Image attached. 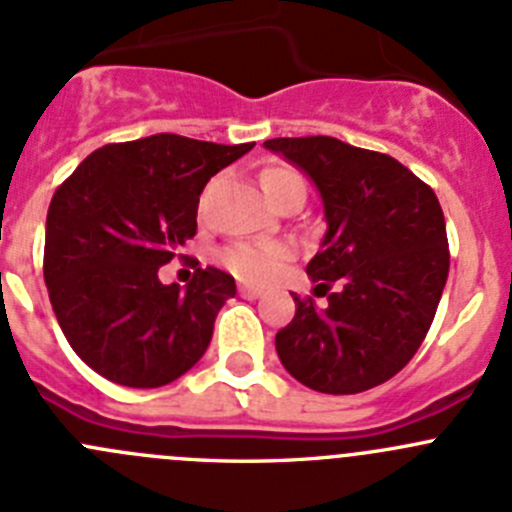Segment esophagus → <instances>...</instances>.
I'll list each match as a JSON object with an SVG mask.
<instances>
[{
    "instance_id": "1",
    "label": "esophagus",
    "mask_w": 512,
    "mask_h": 512,
    "mask_svg": "<svg viewBox=\"0 0 512 512\" xmlns=\"http://www.w3.org/2000/svg\"><path fill=\"white\" fill-rule=\"evenodd\" d=\"M238 294H241L243 299H259L261 294H264V289L251 287V284H241V287H238Z\"/></svg>"
}]
</instances>
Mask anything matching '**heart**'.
I'll list each match as a JSON object with an SVG mask.
<instances>
[{"label": "heart", "instance_id": "obj_1", "mask_svg": "<svg viewBox=\"0 0 512 512\" xmlns=\"http://www.w3.org/2000/svg\"><path fill=\"white\" fill-rule=\"evenodd\" d=\"M297 185H304V180L292 167H284V164H274L261 172V187L274 205ZM284 259H287V248L281 243H236L220 253V261L233 274L251 281H266L269 276H274Z\"/></svg>", "mask_w": 512, "mask_h": 512}]
</instances>
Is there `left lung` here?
Segmentation results:
<instances>
[{"mask_svg": "<svg viewBox=\"0 0 512 512\" xmlns=\"http://www.w3.org/2000/svg\"><path fill=\"white\" fill-rule=\"evenodd\" d=\"M320 190L327 233L307 264L325 307L294 294L276 332L281 365L312 391L348 396L381 386L414 358L449 274L442 205L409 167L332 137L269 139Z\"/></svg>", "mask_w": 512, "mask_h": 512, "instance_id": "obj_1", "label": "left lung"}]
</instances>
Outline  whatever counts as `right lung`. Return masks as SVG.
Segmentation results:
<instances>
[{
  "label": "right lung",
  "mask_w": 512,
  "mask_h": 512,
  "mask_svg": "<svg viewBox=\"0 0 512 512\" xmlns=\"http://www.w3.org/2000/svg\"><path fill=\"white\" fill-rule=\"evenodd\" d=\"M251 149L177 134L106 144L55 190L42 271L60 330L88 368L159 388L203 358L236 281L213 266L195 269L185 289L157 274L198 231L210 177Z\"/></svg>",
  "instance_id": "1"
}]
</instances>
